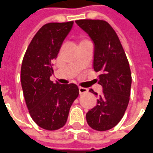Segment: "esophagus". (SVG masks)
Wrapping results in <instances>:
<instances>
[{
  "label": "esophagus",
  "mask_w": 153,
  "mask_h": 153,
  "mask_svg": "<svg viewBox=\"0 0 153 153\" xmlns=\"http://www.w3.org/2000/svg\"><path fill=\"white\" fill-rule=\"evenodd\" d=\"M88 92V90L85 87H82V86H80L79 87V93H80V95H82V94H85V93H87Z\"/></svg>",
  "instance_id": "esophagus-1"
}]
</instances>
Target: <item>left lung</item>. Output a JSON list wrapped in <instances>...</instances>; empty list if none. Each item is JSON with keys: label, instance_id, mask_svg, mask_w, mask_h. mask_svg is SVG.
<instances>
[{"label": "left lung", "instance_id": "8db88e82", "mask_svg": "<svg viewBox=\"0 0 153 153\" xmlns=\"http://www.w3.org/2000/svg\"><path fill=\"white\" fill-rule=\"evenodd\" d=\"M76 23L94 43L93 68L99 72L96 80L103 88L97 105L86 114V121L95 130H109L121 120L128 105L132 83L129 63L109 23L100 19H79ZM90 91L97 95L92 89Z\"/></svg>", "mask_w": 153, "mask_h": 153}]
</instances>
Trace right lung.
<instances>
[{
  "mask_svg": "<svg viewBox=\"0 0 153 153\" xmlns=\"http://www.w3.org/2000/svg\"><path fill=\"white\" fill-rule=\"evenodd\" d=\"M73 21L48 23L33 36L23 58L20 80L27 108L40 128L57 130L65 125L72 103L79 95L73 83H53V62L56 59Z\"/></svg>",
  "mask_w": 153,
  "mask_h": 153,
  "instance_id": "1",
  "label": "right lung"
}]
</instances>
